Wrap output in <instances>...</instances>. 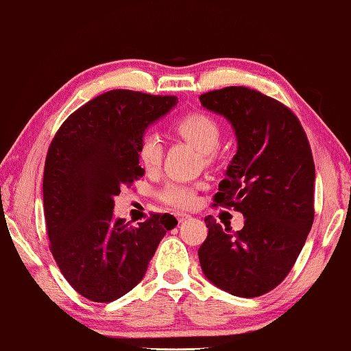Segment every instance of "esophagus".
<instances>
[{
  "mask_svg": "<svg viewBox=\"0 0 351 351\" xmlns=\"http://www.w3.org/2000/svg\"><path fill=\"white\" fill-rule=\"evenodd\" d=\"M175 216H176V219H178V222H182V221H186V219L191 217L189 214H186V213H176Z\"/></svg>",
  "mask_w": 351,
  "mask_h": 351,
  "instance_id": "1",
  "label": "esophagus"
}]
</instances>
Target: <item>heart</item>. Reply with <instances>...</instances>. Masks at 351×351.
I'll return each instance as SVG.
<instances>
[{"label":"heart","mask_w":351,"mask_h":351,"mask_svg":"<svg viewBox=\"0 0 351 351\" xmlns=\"http://www.w3.org/2000/svg\"><path fill=\"white\" fill-rule=\"evenodd\" d=\"M175 129L182 138H186L187 142L195 145L202 153H205V158L208 160L214 158V151H216L222 138V128L217 123V119H214L211 114L203 112L187 113L186 117H182L175 123ZM137 154L140 164L145 170L153 171L158 169L162 162V154H164L159 134L154 132V130L145 132L143 137L140 138ZM197 189V184H189V182L182 181H169L158 192V197L165 205L184 209L193 205Z\"/></svg>","instance_id":"1"}]
</instances>
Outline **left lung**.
<instances>
[{"label": "left lung", "instance_id": "1", "mask_svg": "<svg viewBox=\"0 0 351 351\" xmlns=\"http://www.w3.org/2000/svg\"><path fill=\"white\" fill-rule=\"evenodd\" d=\"M200 102L223 114L238 140L214 206L233 208L245 219L233 232L230 223L205 217L202 269L234 296H261L290 273L312 228L315 164L309 140L289 107L247 86L209 91Z\"/></svg>", "mask_w": 351, "mask_h": 351}]
</instances>
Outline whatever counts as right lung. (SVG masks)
Masks as SVG:
<instances>
[{"label":"right lung","instance_id":"add662e5","mask_svg":"<svg viewBox=\"0 0 351 351\" xmlns=\"http://www.w3.org/2000/svg\"><path fill=\"white\" fill-rule=\"evenodd\" d=\"M175 96L112 90L77 108L49 146L44 214L51 255L72 289L94 302L130 291L178 221L151 214L138 227L113 217L114 195L143 176L137 148Z\"/></svg>","mask_w":351,"mask_h":351}]
</instances>
